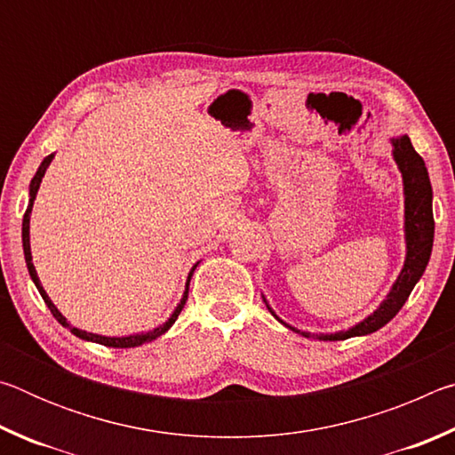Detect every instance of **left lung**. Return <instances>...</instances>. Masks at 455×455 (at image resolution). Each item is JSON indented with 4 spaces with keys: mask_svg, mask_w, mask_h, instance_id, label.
I'll return each mask as SVG.
<instances>
[{
    "mask_svg": "<svg viewBox=\"0 0 455 455\" xmlns=\"http://www.w3.org/2000/svg\"><path fill=\"white\" fill-rule=\"evenodd\" d=\"M391 146H394V160L402 172L403 179V195H405V263L402 273L394 283V287L383 299V303L377 309L365 317L357 325H353L347 331H339V333H325V335H313L307 331H299L291 327L275 315V311L268 307V311L275 315L276 321H281L284 327H289L295 333H301L303 337H317L321 341H343L349 337L369 335L373 331L381 329L383 325L395 317L399 309L405 305L407 297L411 295L415 283L421 279L423 271L429 263L431 246H434V211H431V182L427 176V168L423 158L419 156L411 146L410 136H397L391 138ZM267 303V301H265Z\"/></svg>",
    "mask_w": 455,
    "mask_h": 455,
    "instance_id": "8db88e82",
    "label": "left lung"
}]
</instances>
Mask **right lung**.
<instances>
[{
  "mask_svg": "<svg viewBox=\"0 0 455 455\" xmlns=\"http://www.w3.org/2000/svg\"><path fill=\"white\" fill-rule=\"evenodd\" d=\"M52 160H53V154H50V156H45V158L42 160L40 168H37V172H36V176L32 179V182H29V204H28V211H26V214H24V222H21V243H24V257H26V265H28L29 276H32L34 284L37 287V291H40V295H42V299H44V303L48 305V309L52 311L53 317L58 319V323H60L61 327H68V329L72 331V333H74L76 337L84 339V341L100 343V345H106V347H116V349L138 347V345H142V343H146V341H152V339H156V337H160V335H164L166 331L174 325V321L179 319V315H180V311H182V307H184V303H187V299H188V284H190L192 273H195V268L198 267V263L190 268L188 279H187V289H184V295H182V299H180V303L176 305V309L172 311L171 317H168V321H166V323H163V325H158L156 329L148 331V333H136V335H126V337H106V335L88 333V331H82V329H78V327H72L70 323L66 321L64 315H61V313L58 311V307L52 303V299L48 297V292H45V291H44V287H42L40 276H37V273H36V267H34V263H32V249H29V214H32V206H34V200H36V195H37V188H40L44 174H45V171H48V166H50Z\"/></svg>",
  "mask_w": 455,
  "mask_h": 455,
  "instance_id": "obj_1",
  "label": "right lung"
}]
</instances>
